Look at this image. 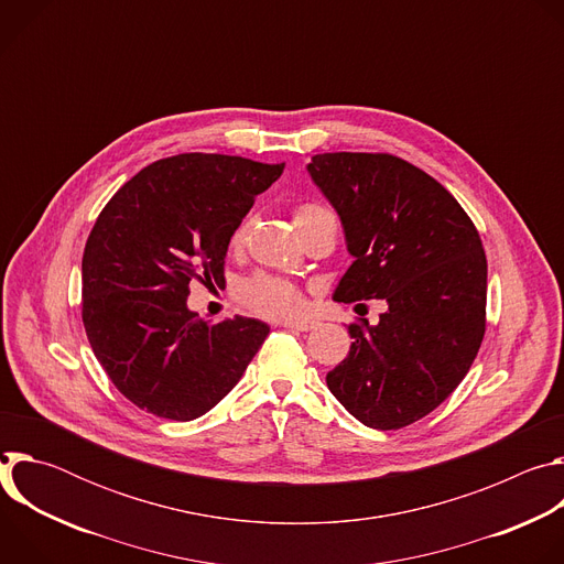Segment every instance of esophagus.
I'll return each mask as SVG.
<instances>
[{
    "label": "esophagus",
    "instance_id": "esophagus-1",
    "mask_svg": "<svg viewBox=\"0 0 564 564\" xmlns=\"http://www.w3.org/2000/svg\"><path fill=\"white\" fill-rule=\"evenodd\" d=\"M281 326H283V328H290V330L307 333V330H314L318 324H316V321H310V318H301V321H283Z\"/></svg>",
    "mask_w": 564,
    "mask_h": 564
}]
</instances>
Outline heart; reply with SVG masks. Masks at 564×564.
Returning a JSON list of instances; mask_svg holds the SVG:
<instances>
[{"instance_id": "b5f03b06", "label": "heart", "mask_w": 564, "mask_h": 564, "mask_svg": "<svg viewBox=\"0 0 564 564\" xmlns=\"http://www.w3.org/2000/svg\"><path fill=\"white\" fill-rule=\"evenodd\" d=\"M326 209L318 205H301L294 212V225L301 227L305 223H310L314 216L324 214ZM252 227V216H246L240 220L231 234V248L238 250L243 248V243L248 240ZM236 299L243 303L250 312L268 316V318H288V316H296L303 307H305V296L301 292V288L283 276L276 274H268V272H257L252 276H248L246 281H240L236 288Z\"/></svg>"}]
</instances>
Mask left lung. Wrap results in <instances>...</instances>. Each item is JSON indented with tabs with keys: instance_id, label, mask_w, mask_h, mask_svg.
Returning <instances> with one entry per match:
<instances>
[{
	"instance_id": "left-lung-1",
	"label": "left lung",
	"mask_w": 564,
	"mask_h": 564,
	"mask_svg": "<svg viewBox=\"0 0 564 564\" xmlns=\"http://www.w3.org/2000/svg\"><path fill=\"white\" fill-rule=\"evenodd\" d=\"M307 172L337 209L352 265L335 301L383 299L379 324L348 326L330 392L361 424L404 429L466 377L487 330L479 234L433 176L390 153H316Z\"/></svg>"
}]
</instances>
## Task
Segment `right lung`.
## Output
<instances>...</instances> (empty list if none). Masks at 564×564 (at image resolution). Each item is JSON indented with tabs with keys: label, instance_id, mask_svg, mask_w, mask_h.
<instances>
[{
	"label": "right lung",
	"instance_id": "add662e5",
	"mask_svg": "<svg viewBox=\"0 0 564 564\" xmlns=\"http://www.w3.org/2000/svg\"><path fill=\"white\" fill-rule=\"evenodd\" d=\"M283 167L178 153L138 172L100 212L83 257V321L100 366L140 411L205 415L263 346V321L209 324L187 296L192 281L225 283L236 225Z\"/></svg>",
	"mask_w": 564,
	"mask_h": 564
}]
</instances>
